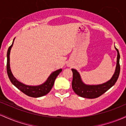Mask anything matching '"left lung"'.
<instances>
[{
    "instance_id": "8db88e82",
    "label": "left lung",
    "mask_w": 126,
    "mask_h": 126,
    "mask_svg": "<svg viewBox=\"0 0 126 126\" xmlns=\"http://www.w3.org/2000/svg\"><path fill=\"white\" fill-rule=\"evenodd\" d=\"M115 50L117 51V64L115 68V73L111 78L110 80L104 83L96 85H86L82 82L80 75L76 69H72L73 72V80H72V89L74 92L79 96L81 97L90 98H96L100 96L105 92H107L110 88L112 87L117 80L120 71V53L118 49L115 47Z\"/></svg>"
}]
</instances>
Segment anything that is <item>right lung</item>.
<instances>
[{
    "label": "right lung",
    "mask_w": 126,
    "mask_h": 126,
    "mask_svg": "<svg viewBox=\"0 0 126 126\" xmlns=\"http://www.w3.org/2000/svg\"><path fill=\"white\" fill-rule=\"evenodd\" d=\"M15 38L14 39V41L12 45L9 47L8 52H7V73H8V77L9 78L10 80L12 82L13 85L22 91L25 95H28L29 96L34 98L41 97V96L46 95L51 91L53 85H54V80L57 76L59 75V73L62 71V69H59V70L54 71L49 76L47 80L43 84L38 85V86H29L26 85L21 82H19L16 78L14 77L10 69V52H11V48H12L14 41Z\"/></svg>",
    "instance_id": "1"
}]
</instances>
